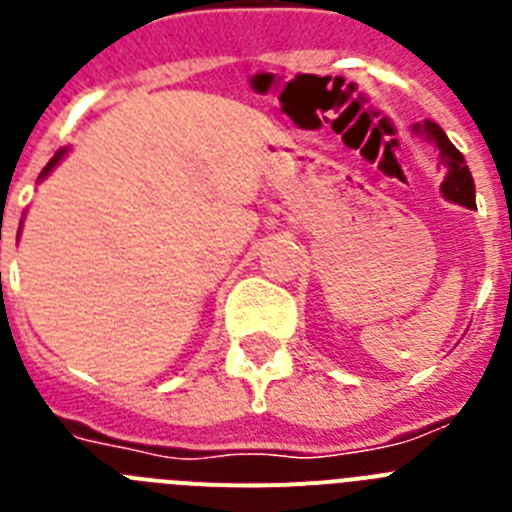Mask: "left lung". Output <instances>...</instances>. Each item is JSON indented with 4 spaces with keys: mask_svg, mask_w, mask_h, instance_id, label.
<instances>
[{
    "mask_svg": "<svg viewBox=\"0 0 512 512\" xmlns=\"http://www.w3.org/2000/svg\"><path fill=\"white\" fill-rule=\"evenodd\" d=\"M415 133L423 135L425 140H431L433 146L438 148V158L441 164L446 166V179L441 184V194L446 200L456 202L461 207H469V210H477V202H474V179L469 174V166L464 161L456 146L449 140V135L443 133L441 125L433 120H425L413 125Z\"/></svg>",
    "mask_w": 512,
    "mask_h": 512,
    "instance_id": "obj_1",
    "label": "left lung"
}]
</instances>
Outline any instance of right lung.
<instances>
[{
	"mask_svg": "<svg viewBox=\"0 0 512 512\" xmlns=\"http://www.w3.org/2000/svg\"><path fill=\"white\" fill-rule=\"evenodd\" d=\"M66 153H69V146H66V148H58V151H56V156H53V158H51V161H48V166H45V169H43V171H40V176H38V182H43L45 176L51 174V171H53V169H56V166H58V164H61L63 158H66ZM20 230H22V223H20Z\"/></svg>",
	"mask_w": 512,
	"mask_h": 512,
	"instance_id": "add662e5",
	"label": "right lung"
}]
</instances>
